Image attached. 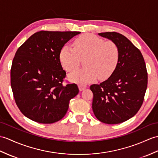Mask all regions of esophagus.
<instances>
[{
	"mask_svg": "<svg viewBox=\"0 0 158 158\" xmlns=\"http://www.w3.org/2000/svg\"><path fill=\"white\" fill-rule=\"evenodd\" d=\"M79 88L80 91H83L85 89H86L87 86L85 85H82V84H80V85H79Z\"/></svg>",
	"mask_w": 158,
	"mask_h": 158,
	"instance_id": "1",
	"label": "esophagus"
}]
</instances>
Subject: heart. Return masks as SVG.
Returning a JSON list of instances; mask_svg holds the SVG:
<instances>
[{"instance_id": "b5f03b06", "label": "heart", "mask_w": 158, "mask_h": 158, "mask_svg": "<svg viewBox=\"0 0 158 158\" xmlns=\"http://www.w3.org/2000/svg\"><path fill=\"white\" fill-rule=\"evenodd\" d=\"M73 46L65 45L59 54L60 63L66 71L73 72L84 59L85 68L69 75V79L80 84H87L100 80L107 79L114 72L118 64L120 51L114 42L86 34L77 38Z\"/></svg>"}]
</instances>
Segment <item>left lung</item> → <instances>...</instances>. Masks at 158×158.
<instances>
[{"label": "left lung", "instance_id": "1", "mask_svg": "<svg viewBox=\"0 0 158 158\" xmlns=\"http://www.w3.org/2000/svg\"><path fill=\"white\" fill-rule=\"evenodd\" d=\"M98 34L116 43L120 56L113 74L99 85L90 86L93 112L102 123L118 124L134 116L141 107L148 87V71L141 51L125 36L114 31Z\"/></svg>", "mask_w": 158, "mask_h": 158}]
</instances>
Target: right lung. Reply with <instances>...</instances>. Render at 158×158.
<instances>
[{
	"label": "right lung",
	"mask_w": 158,
	"mask_h": 158,
	"mask_svg": "<svg viewBox=\"0 0 158 158\" xmlns=\"http://www.w3.org/2000/svg\"><path fill=\"white\" fill-rule=\"evenodd\" d=\"M80 33L40 31L17 50L10 69V85L17 107L28 118L52 124L65 116L79 88L75 83L63 85L66 72L59 54L65 44Z\"/></svg>",
	"instance_id": "obj_1"
}]
</instances>
